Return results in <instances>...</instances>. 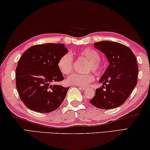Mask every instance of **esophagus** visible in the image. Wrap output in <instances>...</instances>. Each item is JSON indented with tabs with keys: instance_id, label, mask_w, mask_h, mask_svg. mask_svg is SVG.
I'll list each match as a JSON object with an SVG mask.
<instances>
[{
	"instance_id": "obj_1",
	"label": "esophagus",
	"mask_w": 150,
	"mask_h": 150,
	"mask_svg": "<svg viewBox=\"0 0 150 150\" xmlns=\"http://www.w3.org/2000/svg\"><path fill=\"white\" fill-rule=\"evenodd\" d=\"M79 89H81V90H85V89H87V87H83V86H81V87H79Z\"/></svg>"
}]
</instances>
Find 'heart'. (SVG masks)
Segmentation results:
<instances>
[{
	"label": "heart",
	"instance_id": "b5f03b06",
	"mask_svg": "<svg viewBox=\"0 0 150 150\" xmlns=\"http://www.w3.org/2000/svg\"><path fill=\"white\" fill-rule=\"evenodd\" d=\"M78 55L83 57L89 61L87 69L92 70L97 74H100L103 72L104 65L100 60V54L96 49L89 47L81 49ZM58 67L63 75H69L73 69V57L70 53H65L59 59L58 61ZM94 75L89 73L87 74H78L74 73L68 77L67 83L70 85L78 86H86L94 80Z\"/></svg>",
	"mask_w": 150,
	"mask_h": 150
}]
</instances>
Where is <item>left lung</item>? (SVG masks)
I'll list each match as a JSON object with an SVG mask.
<instances>
[{"instance_id":"1","label":"left lung","mask_w":150,"mask_h":150,"mask_svg":"<svg viewBox=\"0 0 150 150\" xmlns=\"http://www.w3.org/2000/svg\"><path fill=\"white\" fill-rule=\"evenodd\" d=\"M94 45L105 54L109 65L99 80L103 85L89 101L99 109L116 108L127 100L137 84L136 58L129 47L117 42L103 41Z\"/></svg>"}]
</instances>
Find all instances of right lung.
Segmentation results:
<instances>
[{"mask_svg": "<svg viewBox=\"0 0 150 150\" xmlns=\"http://www.w3.org/2000/svg\"><path fill=\"white\" fill-rule=\"evenodd\" d=\"M67 52L63 44L45 43L30 47L23 54L16 69V86L27 108L49 113L63 103L69 88L58 84L64 77L57 64Z\"/></svg>", "mask_w": 150, "mask_h": 150, "instance_id": "1", "label": "right lung"}]
</instances>
